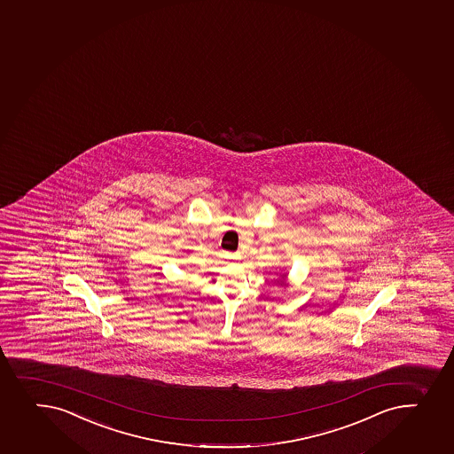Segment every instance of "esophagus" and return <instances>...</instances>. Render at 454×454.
I'll list each match as a JSON object with an SVG mask.
<instances>
[{
    "instance_id": "1",
    "label": "esophagus",
    "mask_w": 454,
    "mask_h": 454,
    "mask_svg": "<svg viewBox=\"0 0 454 454\" xmlns=\"http://www.w3.org/2000/svg\"><path fill=\"white\" fill-rule=\"evenodd\" d=\"M239 253H230V254H226V259L228 261H239Z\"/></svg>"
}]
</instances>
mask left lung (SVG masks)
Returning a JSON list of instances; mask_svg holds the SVG:
<instances>
[{
    "label": "left lung",
    "mask_w": 454,
    "mask_h": 454,
    "mask_svg": "<svg viewBox=\"0 0 454 454\" xmlns=\"http://www.w3.org/2000/svg\"><path fill=\"white\" fill-rule=\"evenodd\" d=\"M285 278H286V274H285V276H281V281H285Z\"/></svg>",
    "instance_id": "obj_1"
}]
</instances>
